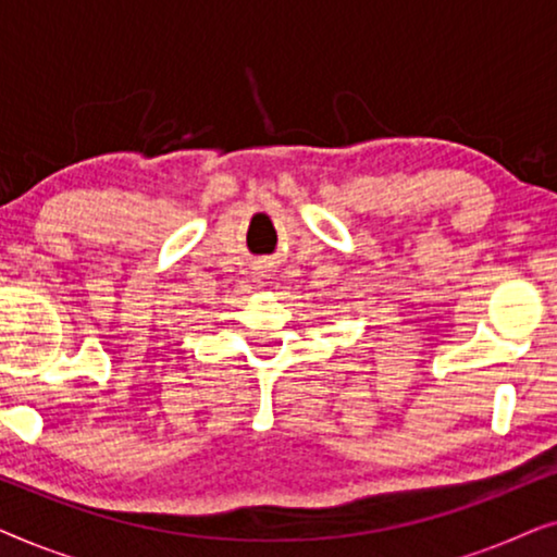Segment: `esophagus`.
Here are the masks:
<instances>
[{
    "instance_id": "obj_1",
    "label": "esophagus",
    "mask_w": 557,
    "mask_h": 557,
    "mask_svg": "<svg viewBox=\"0 0 557 557\" xmlns=\"http://www.w3.org/2000/svg\"><path fill=\"white\" fill-rule=\"evenodd\" d=\"M261 276H265V271H263V269H261Z\"/></svg>"
}]
</instances>
